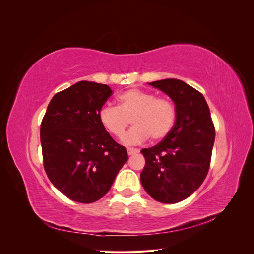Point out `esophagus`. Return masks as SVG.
Here are the masks:
<instances>
[{"label": "esophagus", "instance_id": "1", "mask_svg": "<svg viewBox=\"0 0 254 254\" xmlns=\"http://www.w3.org/2000/svg\"><path fill=\"white\" fill-rule=\"evenodd\" d=\"M140 150L139 149H137V148H127V152H128V155L129 156H131V155H134V153H137V152H139Z\"/></svg>", "mask_w": 254, "mask_h": 254}]
</instances>
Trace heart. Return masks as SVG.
<instances>
[{
  "instance_id": "obj_1",
  "label": "heart",
  "mask_w": 254,
  "mask_h": 254,
  "mask_svg": "<svg viewBox=\"0 0 254 254\" xmlns=\"http://www.w3.org/2000/svg\"><path fill=\"white\" fill-rule=\"evenodd\" d=\"M177 111L175 104L167 97H156L148 91L129 89L118 96V107L104 106L98 112L103 128L111 135L122 139L130 121L132 128L124 142L140 144L150 136L152 141L166 137L175 125Z\"/></svg>"
}]
</instances>
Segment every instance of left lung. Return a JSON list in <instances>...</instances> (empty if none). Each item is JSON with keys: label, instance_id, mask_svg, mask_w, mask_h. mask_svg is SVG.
Listing matches in <instances>:
<instances>
[{"label": "left lung", "instance_id": "obj_1", "mask_svg": "<svg viewBox=\"0 0 254 254\" xmlns=\"http://www.w3.org/2000/svg\"><path fill=\"white\" fill-rule=\"evenodd\" d=\"M149 84L173 99L177 118L170 134L156 146L141 150L145 158L141 182L155 200L176 203L193 194L205 179L215 128L200 92L175 78Z\"/></svg>", "mask_w": 254, "mask_h": 254}]
</instances>
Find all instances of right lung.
Listing matches in <instances>:
<instances>
[{
  "mask_svg": "<svg viewBox=\"0 0 254 254\" xmlns=\"http://www.w3.org/2000/svg\"><path fill=\"white\" fill-rule=\"evenodd\" d=\"M112 94L107 84L79 81L54 95L41 122L45 173L54 187L76 202L104 197L128 160L126 148L98 120Z\"/></svg>",
  "mask_w": 254,
  "mask_h": 254,
  "instance_id": "obj_1",
  "label": "right lung"
}]
</instances>
